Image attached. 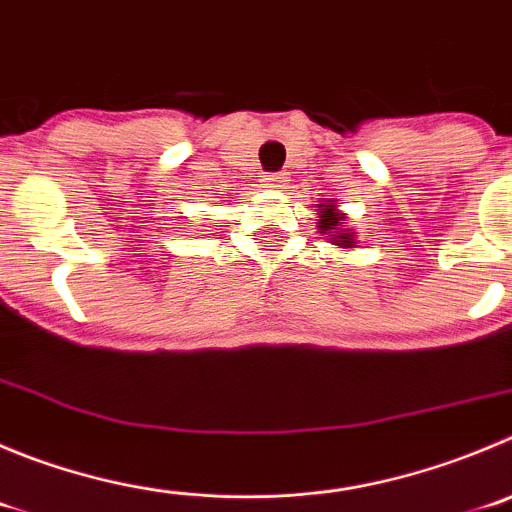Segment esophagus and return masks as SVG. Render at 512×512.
I'll return each instance as SVG.
<instances>
[{
  "label": "esophagus",
  "instance_id": "obj_1",
  "mask_svg": "<svg viewBox=\"0 0 512 512\" xmlns=\"http://www.w3.org/2000/svg\"><path fill=\"white\" fill-rule=\"evenodd\" d=\"M265 186L267 189H283L285 181H288V176L283 174V171H270V174H265Z\"/></svg>",
  "mask_w": 512,
  "mask_h": 512
}]
</instances>
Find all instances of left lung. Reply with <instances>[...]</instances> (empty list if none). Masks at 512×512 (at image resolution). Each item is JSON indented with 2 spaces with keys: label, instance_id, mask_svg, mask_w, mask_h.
<instances>
[{
  "label": "left lung",
  "instance_id": "1",
  "mask_svg": "<svg viewBox=\"0 0 512 512\" xmlns=\"http://www.w3.org/2000/svg\"><path fill=\"white\" fill-rule=\"evenodd\" d=\"M318 212H321V219H318V229L323 234L331 237L333 245L343 247H356V232L346 229V217L336 209V204H318Z\"/></svg>",
  "mask_w": 512,
  "mask_h": 512
}]
</instances>
